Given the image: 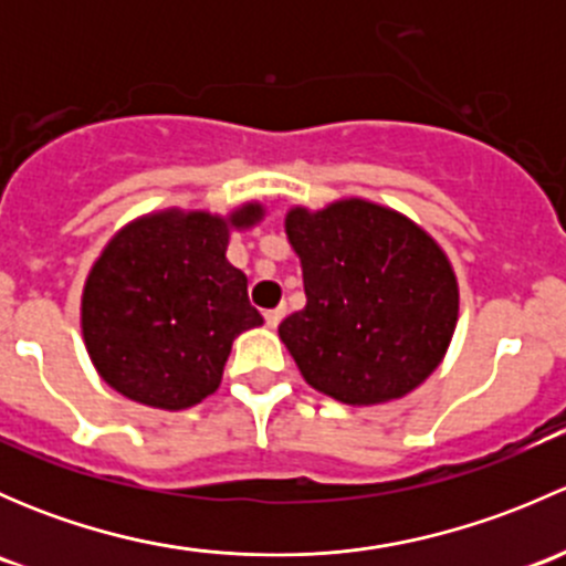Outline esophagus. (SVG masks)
<instances>
[{
  "instance_id": "1",
  "label": "esophagus",
  "mask_w": 566,
  "mask_h": 566,
  "mask_svg": "<svg viewBox=\"0 0 566 566\" xmlns=\"http://www.w3.org/2000/svg\"><path fill=\"white\" fill-rule=\"evenodd\" d=\"M282 317H284V310H282V306H279V310H268V312H265V323H268V328H276V325L282 323Z\"/></svg>"
}]
</instances>
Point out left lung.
I'll return each instance as SVG.
<instances>
[{"label":"left lung","mask_w":566,"mask_h":566,"mask_svg":"<svg viewBox=\"0 0 566 566\" xmlns=\"http://www.w3.org/2000/svg\"><path fill=\"white\" fill-rule=\"evenodd\" d=\"M284 232L306 306L279 325L306 384L339 402H391L424 384L458 328L460 287L430 232L386 205L295 208Z\"/></svg>","instance_id":"1"}]
</instances>
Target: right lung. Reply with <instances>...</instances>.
<instances>
[{
    "label": "right lung",
    "instance_id": "add662e5",
    "mask_svg": "<svg viewBox=\"0 0 566 566\" xmlns=\"http://www.w3.org/2000/svg\"><path fill=\"white\" fill-rule=\"evenodd\" d=\"M262 216L260 202L227 216L169 208L114 232L82 293L84 345L114 391L186 410L219 389L235 336L262 325L227 260L230 232Z\"/></svg>",
    "mask_w": 566,
    "mask_h": 566
}]
</instances>
